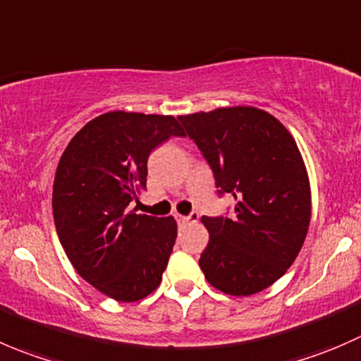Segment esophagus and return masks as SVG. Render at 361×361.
Wrapping results in <instances>:
<instances>
[{
	"label": "esophagus",
	"instance_id": "1",
	"mask_svg": "<svg viewBox=\"0 0 361 361\" xmlns=\"http://www.w3.org/2000/svg\"><path fill=\"white\" fill-rule=\"evenodd\" d=\"M198 212H191L189 214V216H177V221H179L180 224H185V223H196V221H198Z\"/></svg>",
	"mask_w": 361,
	"mask_h": 361
}]
</instances>
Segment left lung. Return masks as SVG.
<instances>
[{
  "mask_svg": "<svg viewBox=\"0 0 361 361\" xmlns=\"http://www.w3.org/2000/svg\"><path fill=\"white\" fill-rule=\"evenodd\" d=\"M179 121L212 169L217 192L235 198L233 216L202 217L209 244L200 269L223 293L263 291L290 269L309 230V177L297 142L276 117L255 106Z\"/></svg>",
  "mask_w": 361,
  "mask_h": 361,
  "instance_id": "1",
  "label": "left lung"
}]
</instances>
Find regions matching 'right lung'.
<instances>
[{"label":"right lung","instance_id":"1","mask_svg":"<svg viewBox=\"0 0 361 361\" xmlns=\"http://www.w3.org/2000/svg\"><path fill=\"white\" fill-rule=\"evenodd\" d=\"M184 137L172 116L106 112L68 144L56 170L52 212L78 276L106 297L137 302L161 283L177 237L170 217L135 214L147 184L149 154Z\"/></svg>","mask_w":361,"mask_h":361}]
</instances>
